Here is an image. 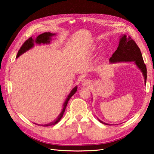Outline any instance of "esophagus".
<instances>
[{
  "instance_id": "esophagus-1",
  "label": "esophagus",
  "mask_w": 154,
  "mask_h": 154,
  "mask_svg": "<svg viewBox=\"0 0 154 154\" xmlns=\"http://www.w3.org/2000/svg\"><path fill=\"white\" fill-rule=\"evenodd\" d=\"M91 82L90 79H86V78H85V79H83L82 81V84L83 85V86H88V85H90Z\"/></svg>"
}]
</instances>
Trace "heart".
I'll return each instance as SVG.
<instances>
[{"label":"heart","mask_w":154,"mask_h":154,"mask_svg":"<svg viewBox=\"0 0 154 154\" xmlns=\"http://www.w3.org/2000/svg\"><path fill=\"white\" fill-rule=\"evenodd\" d=\"M95 49V47H93V48H92V51H94Z\"/></svg>","instance_id":"heart-1"}]
</instances>
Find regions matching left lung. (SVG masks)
<instances>
[{
	"mask_svg": "<svg viewBox=\"0 0 154 154\" xmlns=\"http://www.w3.org/2000/svg\"><path fill=\"white\" fill-rule=\"evenodd\" d=\"M119 45L116 51L109 59L111 63L118 62H134L137 67L143 72L144 77L145 83L147 80V68L143 61L141 52L139 47L135 43V41L130 37L126 35H123L119 39ZM98 121L106 125H111L106 124L103 121L98 119Z\"/></svg>",
	"mask_w": 154,
	"mask_h": 154,
	"instance_id": "left-lung-1",
	"label": "left lung"
}]
</instances>
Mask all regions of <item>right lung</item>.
Masks as SVG:
<instances>
[{
    "label": "right lung",
    "instance_id": "1",
    "mask_svg": "<svg viewBox=\"0 0 154 154\" xmlns=\"http://www.w3.org/2000/svg\"><path fill=\"white\" fill-rule=\"evenodd\" d=\"M54 35H55V34H52L50 32H44L43 34H41V35H38L37 37L36 38V39H33L32 37H30L28 40L26 41L25 42L23 43V45L20 48V50L17 52L16 58H18V57H19L20 55H22V54H24V52L27 51L28 50H29L30 49L32 48L34 46V43H36V44H41V43L48 44V43H50L51 36ZM77 87L75 86L73 89L71 90V92H70V94H69V96H68V97L66 98V100H65V102L64 103L63 109H62L61 113H60V115L58 116V118H57V119H56L54 122H51V123H49L48 124H44V125H41V126H52V125L56 124L60 120L61 118H62V116H63L65 109H66V105L68 104V102H69V99L71 98V96L73 95L75 92H77ZM36 125H38V124H36Z\"/></svg>",
    "mask_w": 154,
    "mask_h": 154
}]
</instances>
